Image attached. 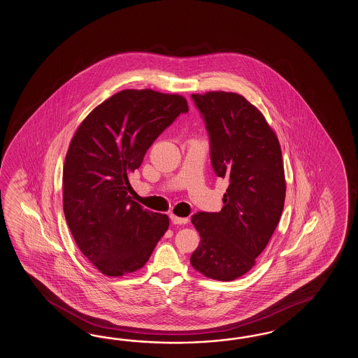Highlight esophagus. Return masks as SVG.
<instances>
[{"mask_svg": "<svg viewBox=\"0 0 358 358\" xmlns=\"http://www.w3.org/2000/svg\"><path fill=\"white\" fill-rule=\"evenodd\" d=\"M171 220L173 224H187L189 222V219L187 217H178V216H176V215H171Z\"/></svg>", "mask_w": 358, "mask_h": 358, "instance_id": "34e87169", "label": "esophagus"}]
</instances>
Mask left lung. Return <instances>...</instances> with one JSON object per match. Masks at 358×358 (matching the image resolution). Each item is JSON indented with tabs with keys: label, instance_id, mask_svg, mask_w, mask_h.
Returning a JSON list of instances; mask_svg holds the SVG:
<instances>
[{
	"label": "left lung",
	"instance_id": "8db88e82",
	"mask_svg": "<svg viewBox=\"0 0 358 358\" xmlns=\"http://www.w3.org/2000/svg\"><path fill=\"white\" fill-rule=\"evenodd\" d=\"M192 99L208 131L213 172L229 185L220 213L193 215L201 242L190 263L210 279L232 281L255 266L280 220L287 190L280 143L241 95L211 91Z\"/></svg>",
	"mask_w": 358,
	"mask_h": 358
}]
</instances>
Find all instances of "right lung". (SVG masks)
<instances>
[{
    "instance_id": "1",
    "label": "right lung",
    "mask_w": 358,
    "mask_h": 358,
    "mask_svg": "<svg viewBox=\"0 0 358 358\" xmlns=\"http://www.w3.org/2000/svg\"><path fill=\"white\" fill-rule=\"evenodd\" d=\"M181 95L124 90L97 106L73 136L64 165V213L79 250L106 276L145 266L169 219L134 202L129 176L181 113Z\"/></svg>"
}]
</instances>
